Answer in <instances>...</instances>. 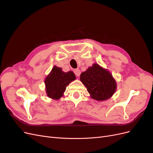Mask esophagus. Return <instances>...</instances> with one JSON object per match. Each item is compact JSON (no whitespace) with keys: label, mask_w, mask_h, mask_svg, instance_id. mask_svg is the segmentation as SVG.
<instances>
[{"label":"esophagus","mask_w":153,"mask_h":153,"mask_svg":"<svg viewBox=\"0 0 153 153\" xmlns=\"http://www.w3.org/2000/svg\"><path fill=\"white\" fill-rule=\"evenodd\" d=\"M74 73H75V75L76 76H79L80 75V73H81L79 69H75V70H74Z\"/></svg>","instance_id":"esophagus-1"}]
</instances>
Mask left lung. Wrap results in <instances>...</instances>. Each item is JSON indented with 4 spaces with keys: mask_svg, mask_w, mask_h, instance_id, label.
<instances>
[{
    "mask_svg": "<svg viewBox=\"0 0 153 153\" xmlns=\"http://www.w3.org/2000/svg\"><path fill=\"white\" fill-rule=\"evenodd\" d=\"M80 79L91 98L98 101L108 100L117 89V83L112 74L97 63L82 72Z\"/></svg>",
    "mask_w": 153,
    "mask_h": 153,
    "instance_id": "8db88e82",
    "label": "left lung"
}]
</instances>
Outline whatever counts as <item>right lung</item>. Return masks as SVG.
<instances>
[{"instance_id":"obj_1","label":"right lung","mask_w":153,"mask_h":153,"mask_svg":"<svg viewBox=\"0 0 153 153\" xmlns=\"http://www.w3.org/2000/svg\"><path fill=\"white\" fill-rule=\"evenodd\" d=\"M76 79L71 71L64 72L61 68L54 66L45 79L46 93L50 98L57 100L64 96L66 87Z\"/></svg>"}]
</instances>
